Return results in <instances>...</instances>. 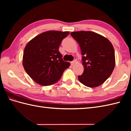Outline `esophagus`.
Here are the masks:
<instances>
[{"label": "esophagus", "mask_w": 131, "mask_h": 131, "mask_svg": "<svg viewBox=\"0 0 131 131\" xmlns=\"http://www.w3.org/2000/svg\"><path fill=\"white\" fill-rule=\"evenodd\" d=\"M76 62H77V60H74V61H71V65H74V64Z\"/></svg>", "instance_id": "obj_1"}]
</instances>
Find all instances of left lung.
I'll return each instance as SVG.
<instances>
[{
    "instance_id": "8db88e82",
    "label": "left lung",
    "mask_w": 131,
    "mask_h": 131,
    "mask_svg": "<svg viewBox=\"0 0 131 131\" xmlns=\"http://www.w3.org/2000/svg\"><path fill=\"white\" fill-rule=\"evenodd\" d=\"M71 35L80 47L84 70L78 77L79 82L88 87L103 84L115 67V52L107 38L92 31L71 32Z\"/></svg>"
}]
</instances>
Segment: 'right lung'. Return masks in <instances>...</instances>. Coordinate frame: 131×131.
<instances>
[{
  "label": "right lung",
  "mask_w": 131,
  "mask_h": 131,
  "mask_svg": "<svg viewBox=\"0 0 131 131\" xmlns=\"http://www.w3.org/2000/svg\"><path fill=\"white\" fill-rule=\"evenodd\" d=\"M69 31H47L36 36L24 49L23 64L26 73L41 85L58 82L64 70L70 65L62 60L58 51L62 40Z\"/></svg>",
  "instance_id": "1"
}]
</instances>
